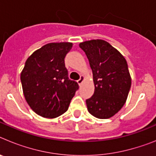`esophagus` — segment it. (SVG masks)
<instances>
[{
    "label": "esophagus",
    "instance_id": "obj_1",
    "mask_svg": "<svg viewBox=\"0 0 156 156\" xmlns=\"http://www.w3.org/2000/svg\"><path fill=\"white\" fill-rule=\"evenodd\" d=\"M83 80H84V76H80V79L77 80V83H78V84L79 85H81L82 84V83L83 82Z\"/></svg>",
    "mask_w": 156,
    "mask_h": 156
}]
</instances>
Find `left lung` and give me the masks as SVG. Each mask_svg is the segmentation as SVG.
<instances>
[{
    "label": "left lung",
    "mask_w": 156,
    "mask_h": 156,
    "mask_svg": "<svg viewBox=\"0 0 156 156\" xmlns=\"http://www.w3.org/2000/svg\"><path fill=\"white\" fill-rule=\"evenodd\" d=\"M86 54L93 73L94 93L86 100L88 112L98 119H108L124 105L131 86L126 59L103 40L79 44Z\"/></svg>",
    "instance_id": "obj_1"
}]
</instances>
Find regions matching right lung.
Segmentation results:
<instances>
[{
	"mask_svg": "<svg viewBox=\"0 0 156 156\" xmlns=\"http://www.w3.org/2000/svg\"><path fill=\"white\" fill-rule=\"evenodd\" d=\"M69 42L50 43L27 58L21 73L26 101L37 115L56 118L68 110L79 85L68 77L65 57L71 50Z\"/></svg>",
	"mask_w": 156,
	"mask_h": 156,
	"instance_id": "1",
	"label": "right lung"
}]
</instances>
